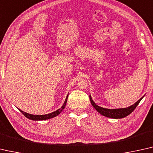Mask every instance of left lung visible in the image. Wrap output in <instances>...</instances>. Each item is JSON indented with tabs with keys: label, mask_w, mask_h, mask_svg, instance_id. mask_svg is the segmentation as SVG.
I'll return each mask as SVG.
<instances>
[{
	"label": "left lung",
	"mask_w": 153,
	"mask_h": 153,
	"mask_svg": "<svg viewBox=\"0 0 153 153\" xmlns=\"http://www.w3.org/2000/svg\"><path fill=\"white\" fill-rule=\"evenodd\" d=\"M143 96L138 100L137 102H135L133 105L130 106L129 107H127V108H116V109H108V108H102V107H100L98 105H97L96 104L93 102L92 100V97H91V95H89V98L91 103L92 104L93 106L94 107L95 110H96L97 112L100 113L101 115L105 116L107 117L113 118V119H120V118H124L126 117L128 115H130L133 111L135 110V108L140 103L141 100H142Z\"/></svg>",
	"instance_id": "obj_1"
}]
</instances>
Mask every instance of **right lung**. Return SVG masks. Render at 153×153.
I'll return each instance as SVG.
<instances>
[{"label": "right lung", "instance_id": "right-lung-1", "mask_svg": "<svg viewBox=\"0 0 153 153\" xmlns=\"http://www.w3.org/2000/svg\"><path fill=\"white\" fill-rule=\"evenodd\" d=\"M68 95H69V94L67 95V97H66V100H65V102H64L62 106L60 108L58 109V110L56 111H54V112L51 113L46 114V115H31V114H29V113H25V112H24V111H21L19 108H18V110H19L22 114H23V115L25 116L26 117H27V118H28V119L31 120L38 121V120H46L51 119V118H53L55 117H56L57 115H58L59 114H60L61 112H62L63 109L65 108L66 104H67V101Z\"/></svg>", "mask_w": 153, "mask_h": 153}]
</instances>
